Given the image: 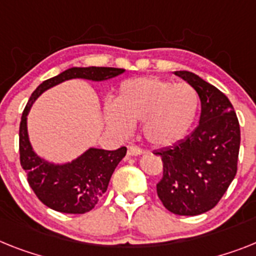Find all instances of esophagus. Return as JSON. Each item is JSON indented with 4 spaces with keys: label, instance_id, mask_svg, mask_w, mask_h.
<instances>
[{
    "label": "esophagus",
    "instance_id": "esophagus-1",
    "mask_svg": "<svg viewBox=\"0 0 256 256\" xmlns=\"http://www.w3.org/2000/svg\"><path fill=\"white\" fill-rule=\"evenodd\" d=\"M143 154V150L139 147H136V146H130V147L128 148V156H139V154Z\"/></svg>",
    "mask_w": 256,
    "mask_h": 256
}]
</instances>
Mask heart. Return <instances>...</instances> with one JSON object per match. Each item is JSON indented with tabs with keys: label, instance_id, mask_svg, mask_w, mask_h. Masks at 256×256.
<instances>
[{
	"label": "heart",
	"instance_id": "1",
	"mask_svg": "<svg viewBox=\"0 0 256 256\" xmlns=\"http://www.w3.org/2000/svg\"><path fill=\"white\" fill-rule=\"evenodd\" d=\"M199 96L192 86L148 76L124 80L116 105L105 114L120 132H128L132 124L142 122L146 140L165 147L181 140L196 116Z\"/></svg>",
	"mask_w": 256,
	"mask_h": 256
}]
</instances>
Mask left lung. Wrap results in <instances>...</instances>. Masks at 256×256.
<instances>
[{"mask_svg": "<svg viewBox=\"0 0 256 256\" xmlns=\"http://www.w3.org/2000/svg\"><path fill=\"white\" fill-rule=\"evenodd\" d=\"M198 92L199 124L176 144L154 151L162 160V178L156 190L172 214L196 216L210 211L237 174L241 130L229 98L190 72H176Z\"/></svg>", "mask_w": 256, "mask_h": 256, "instance_id": "1", "label": "left lung"}]
</instances>
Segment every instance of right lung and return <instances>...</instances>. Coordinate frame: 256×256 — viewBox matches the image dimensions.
I'll list each match as a JSON object with an SVG mask.
<instances>
[{"mask_svg": "<svg viewBox=\"0 0 256 256\" xmlns=\"http://www.w3.org/2000/svg\"><path fill=\"white\" fill-rule=\"evenodd\" d=\"M124 68H72L57 76L46 79L32 92L23 110L19 126V158L27 173V181L46 207L62 214H80L90 212L98 204L108 188L110 177L118 162L124 158L128 148L114 151L90 148L76 160L64 165H54L40 158L34 152L27 132V114L32 104L42 92L68 79L106 80L122 74Z\"/></svg>", "mask_w": 256, "mask_h": 256, "instance_id": "1", "label": "right lung"}]
</instances>
